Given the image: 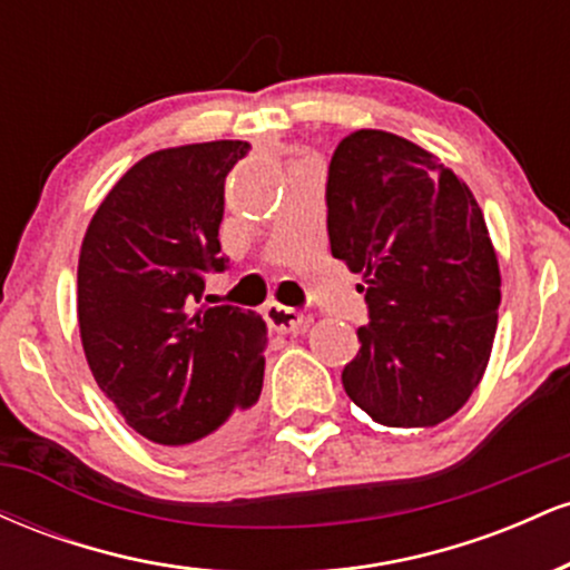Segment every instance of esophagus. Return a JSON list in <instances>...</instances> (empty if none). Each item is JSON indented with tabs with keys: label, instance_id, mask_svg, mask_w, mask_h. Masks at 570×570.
<instances>
[{
	"label": "esophagus",
	"instance_id": "34e87169",
	"mask_svg": "<svg viewBox=\"0 0 570 570\" xmlns=\"http://www.w3.org/2000/svg\"><path fill=\"white\" fill-rule=\"evenodd\" d=\"M263 316H265V322L278 332H297L299 326L305 324V316L297 311V307H286V305H278V303L265 305Z\"/></svg>",
	"mask_w": 570,
	"mask_h": 570
}]
</instances>
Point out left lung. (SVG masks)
<instances>
[{"mask_svg":"<svg viewBox=\"0 0 570 570\" xmlns=\"http://www.w3.org/2000/svg\"><path fill=\"white\" fill-rule=\"evenodd\" d=\"M332 257L362 273L370 324L343 385L375 423L426 429L472 396L499 324V259L472 189L385 130L337 144L326 176Z\"/></svg>","mask_w":570,"mask_h":570,"instance_id":"left-lung-1","label":"left lung"}]
</instances>
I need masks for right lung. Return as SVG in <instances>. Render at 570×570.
Instances as JSON below:
<instances>
[{
    "instance_id": "add662e5",
    "label": "right lung",
    "mask_w": 570,
    "mask_h": 570,
    "mask_svg": "<svg viewBox=\"0 0 570 570\" xmlns=\"http://www.w3.org/2000/svg\"><path fill=\"white\" fill-rule=\"evenodd\" d=\"M248 141L160 149L109 189L85 233L77 318L98 389L144 440L219 455L259 399L267 330L254 311L200 307L219 246L225 179Z\"/></svg>"
}]
</instances>
